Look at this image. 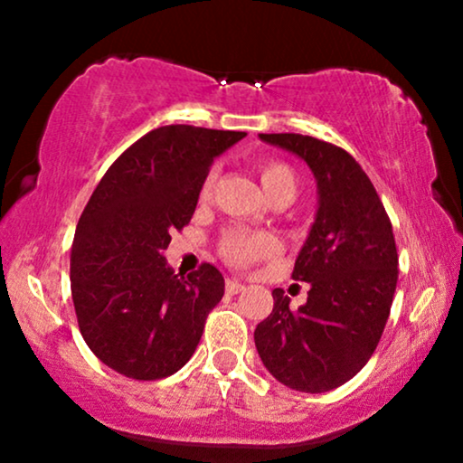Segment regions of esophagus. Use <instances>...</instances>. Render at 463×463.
I'll return each instance as SVG.
<instances>
[{"label":"esophagus","mask_w":463,"mask_h":463,"mask_svg":"<svg viewBox=\"0 0 463 463\" xmlns=\"http://www.w3.org/2000/svg\"><path fill=\"white\" fill-rule=\"evenodd\" d=\"M243 289H246V285H241V283H239V280H232V279L226 280V291H228V294H241Z\"/></svg>","instance_id":"obj_1"}]
</instances>
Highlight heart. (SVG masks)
Returning <instances> with one entry per match:
<instances>
[{
    "label": "heart",
    "mask_w": 463,
    "mask_h": 463,
    "mask_svg": "<svg viewBox=\"0 0 463 463\" xmlns=\"http://www.w3.org/2000/svg\"><path fill=\"white\" fill-rule=\"evenodd\" d=\"M259 178H261L265 194L269 200L287 198L291 200L298 189V178L294 169L283 161H261L259 163ZM215 183V174L211 172L202 184V198L211 194ZM279 239L268 232L246 231V228H228L220 237V254L226 263L235 268H248V265L269 259L279 252Z\"/></svg>",
    "instance_id": "obj_1"
}]
</instances>
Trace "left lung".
Returning a JSON list of instances; mask_svg holds the SVG:
<instances>
[{"mask_svg": "<svg viewBox=\"0 0 463 463\" xmlns=\"http://www.w3.org/2000/svg\"><path fill=\"white\" fill-rule=\"evenodd\" d=\"M261 139L309 165L317 215L291 272L309 283L307 302L294 309L274 289L254 344L276 381L322 394L353 379L379 346L398 280L394 232L374 184L346 150L294 132Z\"/></svg>", "mask_w": 463, "mask_h": 463, "instance_id": "obj_1", "label": "left lung"}]
</instances>
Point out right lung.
Segmentation results:
<instances>
[{"mask_svg":"<svg viewBox=\"0 0 463 463\" xmlns=\"http://www.w3.org/2000/svg\"><path fill=\"white\" fill-rule=\"evenodd\" d=\"M243 137L161 126L110 165L84 206L71 246V298L84 342L110 370L165 379L198 348L224 276L211 263L174 274L163 250L191 222L213 158Z\"/></svg>","mask_w":463,"mask_h":463,"instance_id":"add662e5","label":"right lung"}]
</instances>
